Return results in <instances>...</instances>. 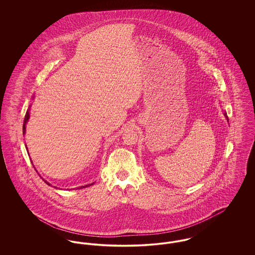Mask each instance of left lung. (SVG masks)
<instances>
[{
    "label": "left lung",
    "mask_w": 255,
    "mask_h": 255,
    "mask_svg": "<svg viewBox=\"0 0 255 255\" xmlns=\"http://www.w3.org/2000/svg\"><path fill=\"white\" fill-rule=\"evenodd\" d=\"M224 115H225V117H226V119H227V120H228V121H229V118H228V116H227V113H225V114H224Z\"/></svg>",
    "instance_id": "obj_1"
}]
</instances>
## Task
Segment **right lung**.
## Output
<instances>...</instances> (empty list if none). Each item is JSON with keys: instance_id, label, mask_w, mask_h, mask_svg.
I'll return each mask as SVG.
<instances>
[{"instance_id": "right-lung-1", "label": "right lung", "mask_w": 255, "mask_h": 255, "mask_svg": "<svg viewBox=\"0 0 255 255\" xmlns=\"http://www.w3.org/2000/svg\"><path fill=\"white\" fill-rule=\"evenodd\" d=\"M29 110H30V106L28 107V109H27V111H26V113H25V116H24V125H23V133H24V132H25V125H26V122H27V121H28V119H29ZM26 150H27V148H26ZM45 182H46L47 184H49V185H50L49 182H46V181H45ZM92 184H94V183L88 184V185H86V186H90V185H92ZM86 186H81L80 188H82V187H86Z\"/></svg>"}]
</instances>
